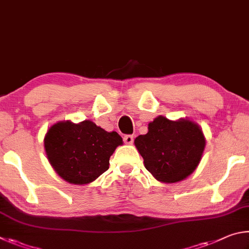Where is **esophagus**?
<instances>
[{"mask_svg":"<svg viewBox=\"0 0 249 249\" xmlns=\"http://www.w3.org/2000/svg\"><path fill=\"white\" fill-rule=\"evenodd\" d=\"M124 142L125 143V144H132L133 136H131V134H125V136L124 137Z\"/></svg>","mask_w":249,"mask_h":249,"instance_id":"34e87169","label":"esophagus"}]
</instances>
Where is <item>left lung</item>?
Listing matches in <instances>:
<instances>
[{
  "label": "left lung",
  "instance_id": "obj_1",
  "mask_svg": "<svg viewBox=\"0 0 249 249\" xmlns=\"http://www.w3.org/2000/svg\"><path fill=\"white\" fill-rule=\"evenodd\" d=\"M144 166L156 179L177 182L198 166L206 140L197 124L189 120L171 121L160 116L149 124V132L134 140Z\"/></svg>",
  "mask_w": 249,
  "mask_h": 249
}]
</instances>
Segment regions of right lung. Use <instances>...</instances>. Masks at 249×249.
<instances>
[{"mask_svg": "<svg viewBox=\"0 0 249 249\" xmlns=\"http://www.w3.org/2000/svg\"><path fill=\"white\" fill-rule=\"evenodd\" d=\"M122 139L89 120L74 124L58 122L45 137L46 153L58 175L71 184L95 180L109 168V159Z\"/></svg>", "mask_w": 249, "mask_h": 249, "instance_id": "add662e5", "label": "right lung"}]
</instances>
